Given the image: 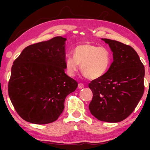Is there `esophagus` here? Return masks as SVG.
Returning a JSON list of instances; mask_svg holds the SVG:
<instances>
[{
  "label": "esophagus",
  "instance_id": "obj_1",
  "mask_svg": "<svg viewBox=\"0 0 150 150\" xmlns=\"http://www.w3.org/2000/svg\"><path fill=\"white\" fill-rule=\"evenodd\" d=\"M84 85L83 84V83H79V85H78V88H80V89H81V88H84Z\"/></svg>",
  "mask_w": 150,
  "mask_h": 150
}]
</instances>
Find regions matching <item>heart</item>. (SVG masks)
I'll return each mask as SVG.
<instances>
[{"label":"heart","instance_id":"obj_1","mask_svg":"<svg viewBox=\"0 0 150 150\" xmlns=\"http://www.w3.org/2000/svg\"><path fill=\"white\" fill-rule=\"evenodd\" d=\"M112 62L110 51L105 46L85 43L73 50V56L67 55L65 60L67 74L73 76L79 65L83 74L90 80L103 77L109 69Z\"/></svg>","mask_w":150,"mask_h":150}]
</instances>
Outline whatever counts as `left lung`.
<instances>
[{"label":"left lung","instance_id":"left-lung-1","mask_svg":"<svg viewBox=\"0 0 150 150\" xmlns=\"http://www.w3.org/2000/svg\"><path fill=\"white\" fill-rule=\"evenodd\" d=\"M113 62L103 77L88 84L93 96L91 113L100 121L118 122L130 116L144 91L145 69L138 54L130 45L106 38Z\"/></svg>","mask_w":150,"mask_h":150}]
</instances>
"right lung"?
<instances>
[{
    "label": "right lung",
    "mask_w": 150,
    "mask_h": 150,
    "mask_svg": "<svg viewBox=\"0 0 150 150\" xmlns=\"http://www.w3.org/2000/svg\"><path fill=\"white\" fill-rule=\"evenodd\" d=\"M66 38L57 36L24 48L14 60L8 91L19 116L28 122L52 123L64 109L77 81L65 73Z\"/></svg>",
    "instance_id": "right-lung-1"
}]
</instances>
